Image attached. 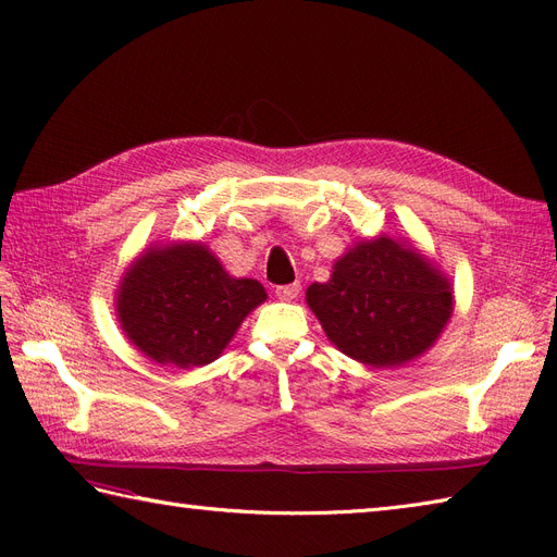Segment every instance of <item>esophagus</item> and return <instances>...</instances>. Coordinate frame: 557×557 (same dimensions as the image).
<instances>
[{"label": "esophagus", "instance_id": "34e87169", "mask_svg": "<svg viewBox=\"0 0 557 557\" xmlns=\"http://www.w3.org/2000/svg\"><path fill=\"white\" fill-rule=\"evenodd\" d=\"M301 290L299 283H290V285H278L276 288V297L283 299V301H293Z\"/></svg>", "mask_w": 557, "mask_h": 557}]
</instances>
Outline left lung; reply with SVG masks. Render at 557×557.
<instances>
[{
  "instance_id": "obj_1",
  "label": "left lung",
  "mask_w": 557,
  "mask_h": 557,
  "mask_svg": "<svg viewBox=\"0 0 557 557\" xmlns=\"http://www.w3.org/2000/svg\"><path fill=\"white\" fill-rule=\"evenodd\" d=\"M307 305L344 356L369 367H399L440 339L453 288L413 246L376 237L334 262L327 283H311Z\"/></svg>"
}]
</instances>
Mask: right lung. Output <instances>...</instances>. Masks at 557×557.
I'll return each instance as SVG.
<instances>
[{"label": "right lung", "instance_id": "right-lung-1", "mask_svg": "<svg viewBox=\"0 0 557 557\" xmlns=\"http://www.w3.org/2000/svg\"><path fill=\"white\" fill-rule=\"evenodd\" d=\"M264 299L262 283L230 276L207 246L185 242L141 252L121 281L115 311L146 358L193 369L221 356Z\"/></svg>", "mask_w": 557, "mask_h": 557}]
</instances>
